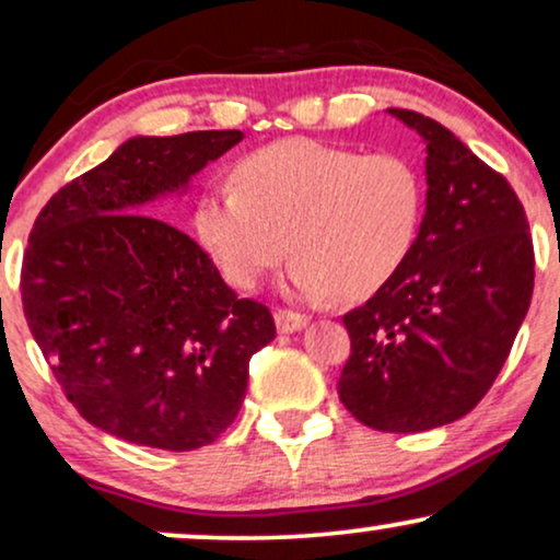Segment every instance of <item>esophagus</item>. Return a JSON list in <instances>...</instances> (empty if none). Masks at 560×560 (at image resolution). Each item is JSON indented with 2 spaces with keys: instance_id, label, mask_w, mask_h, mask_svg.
Instances as JSON below:
<instances>
[{
  "instance_id": "34e87169",
  "label": "esophagus",
  "mask_w": 560,
  "mask_h": 560,
  "mask_svg": "<svg viewBox=\"0 0 560 560\" xmlns=\"http://www.w3.org/2000/svg\"><path fill=\"white\" fill-rule=\"evenodd\" d=\"M306 322H308L306 316L299 312H291V308H278V312H275V324H278L282 335L299 332V329L306 327Z\"/></svg>"
}]
</instances>
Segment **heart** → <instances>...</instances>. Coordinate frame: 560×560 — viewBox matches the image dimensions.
<instances>
[{
	"label": "heart",
	"mask_w": 560,
	"mask_h": 560,
	"mask_svg": "<svg viewBox=\"0 0 560 560\" xmlns=\"http://www.w3.org/2000/svg\"><path fill=\"white\" fill-rule=\"evenodd\" d=\"M233 184L199 197L195 231L244 291L291 246L288 285L303 299H369L410 257L423 218V176L392 150L295 137L241 158Z\"/></svg>",
	"instance_id": "1"
}]
</instances>
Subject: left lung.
Instances as JSON below:
<instances>
[{"label":"left lung","instance_id":"1","mask_svg":"<svg viewBox=\"0 0 560 560\" xmlns=\"http://www.w3.org/2000/svg\"><path fill=\"white\" fill-rule=\"evenodd\" d=\"M389 114L425 142V215L395 278L342 316L350 358L337 392L363 425L418 433L491 389L533 299L535 248L499 171L439 121Z\"/></svg>","mask_w":560,"mask_h":560}]
</instances>
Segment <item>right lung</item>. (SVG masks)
I'll return each mask as SVG.
<instances>
[{"mask_svg": "<svg viewBox=\"0 0 560 560\" xmlns=\"http://www.w3.org/2000/svg\"><path fill=\"white\" fill-rule=\"evenodd\" d=\"M241 140L238 129L132 137L33 223L27 327L69 402L116 439L212 444L238 416L248 361L275 340L265 303L238 299L195 238L149 215Z\"/></svg>", "mask_w": 560, "mask_h": 560, "instance_id": "right-lung-1", "label": "right lung"}]
</instances>
